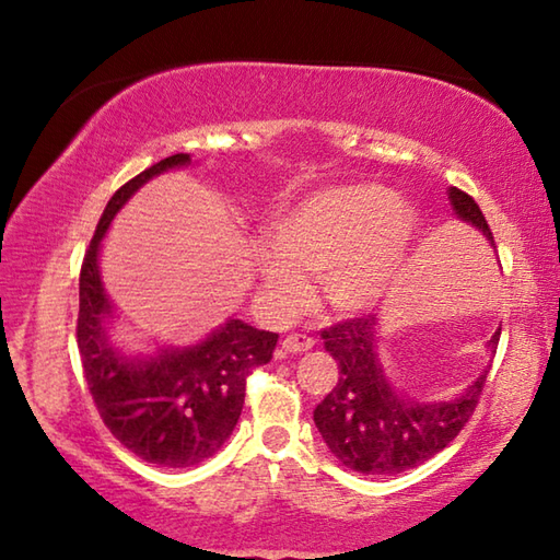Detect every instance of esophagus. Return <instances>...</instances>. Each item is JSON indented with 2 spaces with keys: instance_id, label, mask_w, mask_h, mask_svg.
<instances>
[{
  "instance_id": "esophagus-1",
  "label": "esophagus",
  "mask_w": 560,
  "mask_h": 560,
  "mask_svg": "<svg viewBox=\"0 0 560 560\" xmlns=\"http://www.w3.org/2000/svg\"><path fill=\"white\" fill-rule=\"evenodd\" d=\"M313 347H315V341L305 335H289L281 341V349L287 353H303V351H311Z\"/></svg>"
}]
</instances>
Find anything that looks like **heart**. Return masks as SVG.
Returning a JSON list of instances; mask_svg holds the SVG:
<instances>
[{
  "mask_svg": "<svg viewBox=\"0 0 560 560\" xmlns=\"http://www.w3.org/2000/svg\"><path fill=\"white\" fill-rule=\"evenodd\" d=\"M419 235V211L383 185H331L281 207L269 221L271 249L257 279L279 311L305 295L303 273H319L325 303L339 315L377 311L404 279Z\"/></svg>",
  "mask_w": 560,
  "mask_h": 560,
  "instance_id": "1",
  "label": "heart"
}]
</instances>
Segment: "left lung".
Returning <instances> with one entry per match:
<instances>
[{
    "label": "left lung",
    "instance_id": "left-lung-1",
    "mask_svg": "<svg viewBox=\"0 0 560 560\" xmlns=\"http://www.w3.org/2000/svg\"><path fill=\"white\" fill-rule=\"evenodd\" d=\"M455 217L477 229L493 243L477 201L462 189H447ZM495 331L486 347L495 353ZM325 349L339 363L335 389L317 404L313 419L329 452L343 467L373 477L419 467L438 455L469 421L489 375V365L450 399H411L389 383L380 361V323L377 317H355L323 331Z\"/></svg>",
    "mask_w": 560,
    "mask_h": 560
}]
</instances>
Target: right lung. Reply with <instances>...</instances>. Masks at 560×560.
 Masks as SVG:
<instances>
[{"label": "right lung", "instance_id": "add662e5", "mask_svg": "<svg viewBox=\"0 0 560 560\" xmlns=\"http://www.w3.org/2000/svg\"><path fill=\"white\" fill-rule=\"evenodd\" d=\"M192 163L175 153L122 185L105 207L79 277L77 341L103 423L139 459L185 469L209 459L231 438L245 404V377L271 361L279 335L229 317L205 339L127 353L110 329L120 317L101 277L103 237L151 177Z\"/></svg>", "mask_w": 560, "mask_h": 560}]
</instances>
